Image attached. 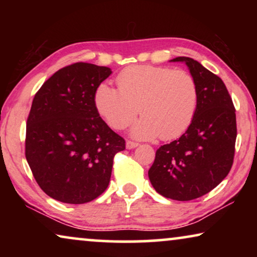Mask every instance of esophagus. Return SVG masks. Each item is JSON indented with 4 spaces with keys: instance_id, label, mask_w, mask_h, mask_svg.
<instances>
[{
    "instance_id": "1",
    "label": "esophagus",
    "mask_w": 257,
    "mask_h": 257,
    "mask_svg": "<svg viewBox=\"0 0 257 257\" xmlns=\"http://www.w3.org/2000/svg\"><path fill=\"white\" fill-rule=\"evenodd\" d=\"M137 146H139V144H138V143L131 142V140H127V142H126V149L132 150V149H136Z\"/></svg>"
}]
</instances>
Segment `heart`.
Returning a JSON list of instances; mask_svg holds the SVG:
<instances>
[{
	"label": "heart",
	"mask_w": 257,
	"mask_h": 257,
	"mask_svg": "<svg viewBox=\"0 0 257 257\" xmlns=\"http://www.w3.org/2000/svg\"><path fill=\"white\" fill-rule=\"evenodd\" d=\"M118 90L101 83L94 90L93 105L98 114L114 130L131 124L138 139L178 138L192 124L199 100L198 84L185 70L164 66L135 65L117 77Z\"/></svg>",
	"instance_id": "obj_1"
}]
</instances>
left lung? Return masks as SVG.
Segmentation results:
<instances>
[{"label":"left lung","mask_w":257,"mask_h":257,"mask_svg":"<svg viewBox=\"0 0 257 257\" xmlns=\"http://www.w3.org/2000/svg\"><path fill=\"white\" fill-rule=\"evenodd\" d=\"M198 84V107L180 138L157 150L149 170L154 189L165 198L189 201L207 194L229 173L236 140V115L222 79L198 61L177 57Z\"/></svg>","instance_id":"8db88e82"}]
</instances>
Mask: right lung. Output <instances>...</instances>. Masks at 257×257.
<instances>
[{"label":"right lung","mask_w":257,"mask_h":257,"mask_svg":"<svg viewBox=\"0 0 257 257\" xmlns=\"http://www.w3.org/2000/svg\"><path fill=\"white\" fill-rule=\"evenodd\" d=\"M110 68L75 63L55 72L35 94L27 120L26 158L45 194L64 203L90 202L110 182L125 140L93 105Z\"/></svg>","instance_id":"1"}]
</instances>
